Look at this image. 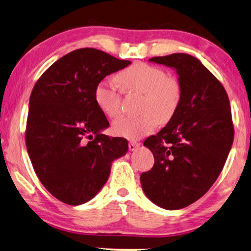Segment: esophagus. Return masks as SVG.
<instances>
[{
    "label": "esophagus",
    "instance_id": "obj_1",
    "mask_svg": "<svg viewBox=\"0 0 251 251\" xmlns=\"http://www.w3.org/2000/svg\"><path fill=\"white\" fill-rule=\"evenodd\" d=\"M138 147H140V142H136V141H131L128 143V148L131 151H134V150L138 149Z\"/></svg>",
    "mask_w": 251,
    "mask_h": 251
}]
</instances>
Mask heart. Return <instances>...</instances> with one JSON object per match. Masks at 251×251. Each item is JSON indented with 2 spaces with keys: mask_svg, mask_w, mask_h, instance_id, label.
I'll use <instances>...</instances> for the list:
<instances>
[{
  "mask_svg": "<svg viewBox=\"0 0 251 251\" xmlns=\"http://www.w3.org/2000/svg\"><path fill=\"white\" fill-rule=\"evenodd\" d=\"M117 81L125 92L143 94L141 113L138 116H122L112 124L116 135L138 140L151 133L160 122H168L175 115L181 98V87L173 76H166L162 69L135 63L120 71ZM98 108L106 117H116L120 111L122 96L112 80H101L94 89Z\"/></svg>",
  "mask_w": 251,
  "mask_h": 251,
  "instance_id": "1",
  "label": "heart"
}]
</instances>
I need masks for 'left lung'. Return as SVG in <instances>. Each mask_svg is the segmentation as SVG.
Here are the masks:
<instances>
[{
  "label": "left lung",
  "mask_w": 251,
  "mask_h": 251,
  "mask_svg": "<svg viewBox=\"0 0 251 251\" xmlns=\"http://www.w3.org/2000/svg\"><path fill=\"white\" fill-rule=\"evenodd\" d=\"M149 61L176 70L181 98L168 125L143 143L155 164L140 181L152 203L178 210L201 199L222 172L234 139L229 100L219 80L188 53Z\"/></svg>",
  "instance_id": "1"
}]
</instances>
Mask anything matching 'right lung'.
<instances>
[{
	"label": "right lung",
	"mask_w": 251,
	"mask_h": 251,
	"mask_svg": "<svg viewBox=\"0 0 251 251\" xmlns=\"http://www.w3.org/2000/svg\"><path fill=\"white\" fill-rule=\"evenodd\" d=\"M129 64L102 50L76 49L53 63L33 88L26 148L40 181L63 203L91 201L108 180L113 160L127 152V140L102 134L109 122L96 105L94 89Z\"/></svg>",
	"instance_id": "right-lung-1"
}]
</instances>
